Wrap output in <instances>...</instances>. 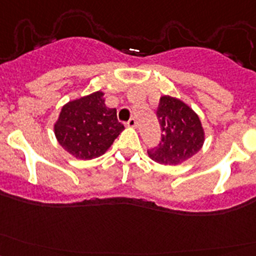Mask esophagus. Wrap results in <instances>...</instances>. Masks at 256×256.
<instances>
[{
    "label": "esophagus",
    "instance_id": "esophagus-1",
    "mask_svg": "<svg viewBox=\"0 0 256 256\" xmlns=\"http://www.w3.org/2000/svg\"><path fill=\"white\" fill-rule=\"evenodd\" d=\"M126 125H128V128H136V120L134 118H131L130 120H128V122H126Z\"/></svg>",
    "mask_w": 256,
    "mask_h": 256
}]
</instances>
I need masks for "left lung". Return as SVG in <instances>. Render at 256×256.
<instances>
[{
    "label": "left lung",
    "mask_w": 256,
    "mask_h": 256,
    "mask_svg": "<svg viewBox=\"0 0 256 256\" xmlns=\"http://www.w3.org/2000/svg\"><path fill=\"white\" fill-rule=\"evenodd\" d=\"M161 141L148 150L150 158L164 166H177L194 156L204 144V130L198 115L182 100L164 95L157 108Z\"/></svg>",
    "instance_id": "8db88e82"
}]
</instances>
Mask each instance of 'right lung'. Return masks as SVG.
<instances>
[{
  "label": "right lung",
  "mask_w": 256,
  "mask_h": 256,
  "mask_svg": "<svg viewBox=\"0 0 256 256\" xmlns=\"http://www.w3.org/2000/svg\"><path fill=\"white\" fill-rule=\"evenodd\" d=\"M124 128L116 109L105 105L102 92L66 102L54 124L59 144L79 160H92L104 154Z\"/></svg>",
  "instance_id": "add662e5"
}]
</instances>
